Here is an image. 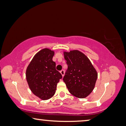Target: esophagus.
Masks as SVG:
<instances>
[{
  "mask_svg": "<svg viewBox=\"0 0 126 126\" xmlns=\"http://www.w3.org/2000/svg\"><path fill=\"white\" fill-rule=\"evenodd\" d=\"M60 73H61V74L62 76H63V75H64V73H65L64 71H63V70H62V71H60Z\"/></svg>",
  "mask_w": 126,
  "mask_h": 126,
  "instance_id": "1",
  "label": "esophagus"
}]
</instances>
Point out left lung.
I'll use <instances>...</instances> for the list:
<instances>
[{
    "mask_svg": "<svg viewBox=\"0 0 126 126\" xmlns=\"http://www.w3.org/2000/svg\"><path fill=\"white\" fill-rule=\"evenodd\" d=\"M68 69L63 80L69 93L79 98L87 97L95 87L98 73L89 58L78 50L63 51Z\"/></svg>",
    "mask_w": 126,
    "mask_h": 126,
    "instance_id": "left-lung-1",
    "label": "left lung"
}]
</instances>
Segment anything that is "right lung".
I'll list each match as a JSON object with an SVG mask.
<instances>
[{"label": "right lung", "instance_id": "add662e5", "mask_svg": "<svg viewBox=\"0 0 126 126\" xmlns=\"http://www.w3.org/2000/svg\"><path fill=\"white\" fill-rule=\"evenodd\" d=\"M54 51L45 48L37 52L26 70V79L34 95L47 100L54 95L62 75L55 69L53 61Z\"/></svg>", "mask_w": 126, "mask_h": 126}]
</instances>
